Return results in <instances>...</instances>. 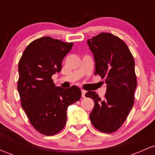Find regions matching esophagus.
<instances>
[{
    "label": "esophagus",
    "mask_w": 155,
    "mask_h": 155,
    "mask_svg": "<svg viewBox=\"0 0 155 155\" xmlns=\"http://www.w3.org/2000/svg\"><path fill=\"white\" fill-rule=\"evenodd\" d=\"M85 93H86L85 90H81V96H82V97H85Z\"/></svg>",
    "instance_id": "esophagus-1"
}]
</instances>
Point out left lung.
Wrapping results in <instances>:
<instances>
[{"label":"left lung","instance_id":"left-lung-1","mask_svg":"<svg viewBox=\"0 0 155 155\" xmlns=\"http://www.w3.org/2000/svg\"><path fill=\"white\" fill-rule=\"evenodd\" d=\"M87 44L95 61V75L106 84L104 99L95 92L85 94L95 102L90 118L96 129L111 133L123 124L134 104L137 86L134 58L127 44L111 33H101L88 39Z\"/></svg>","mask_w":155,"mask_h":155}]
</instances>
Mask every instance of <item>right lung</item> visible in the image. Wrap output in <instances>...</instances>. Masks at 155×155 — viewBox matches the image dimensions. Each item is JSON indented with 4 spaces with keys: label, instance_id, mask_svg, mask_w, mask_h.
Segmentation results:
<instances>
[{
    "label": "right lung",
    "instance_id": "right-lung-1",
    "mask_svg": "<svg viewBox=\"0 0 155 155\" xmlns=\"http://www.w3.org/2000/svg\"><path fill=\"white\" fill-rule=\"evenodd\" d=\"M73 45L72 42L41 37L25 48L19 60L17 90L21 106L33 127L45 136L63 129L68 107L81 97L78 87H55L51 79L61 71L62 61Z\"/></svg>",
    "mask_w": 155,
    "mask_h": 155
}]
</instances>
